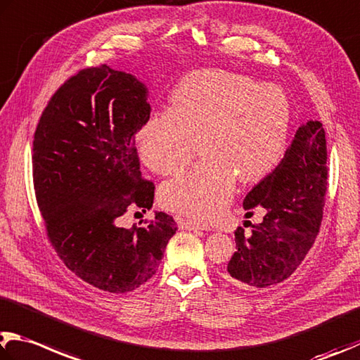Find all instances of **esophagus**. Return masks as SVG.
<instances>
[{"mask_svg":"<svg viewBox=\"0 0 360 360\" xmlns=\"http://www.w3.org/2000/svg\"><path fill=\"white\" fill-rule=\"evenodd\" d=\"M176 220H178V225H179V228H182V230H188V231L207 230V226L201 225V224H197V221H193V220L182 219V217H178V219H176Z\"/></svg>","mask_w":360,"mask_h":360,"instance_id":"obj_1","label":"esophagus"}]
</instances>
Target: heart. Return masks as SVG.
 <instances>
[{
    "instance_id": "1",
    "label": "heart",
    "mask_w": 360,
    "mask_h": 360,
    "mask_svg": "<svg viewBox=\"0 0 360 360\" xmlns=\"http://www.w3.org/2000/svg\"><path fill=\"white\" fill-rule=\"evenodd\" d=\"M290 103L282 89L226 70H193L136 132L141 162L176 174L200 151L191 172L165 182L160 201L169 211L207 221L230 200L236 178L248 184L269 174L286 148Z\"/></svg>"
}]
</instances>
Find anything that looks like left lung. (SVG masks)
Here are the masks:
<instances>
[{"mask_svg":"<svg viewBox=\"0 0 360 360\" xmlns=\"http://www.w3.org/2000/svg\"><path fill=\"white\" fill-rule=\"evenodd\" d=\"M326 134L318 121L296 130L285 158L244 200L245 217L263 214L259 224L244 220L225 278L239 288L263 290L283 282L302 263L319 233L328 186Z\"/></svg>","mask_w":360,"mask_h":360,"instance_id":"obj_1","label":"left lung"}]
</instances>
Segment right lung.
Segmentation results:
<instances>
[{
  "label": "right lung",
  "instance_id": "1",
  "mask_svg": "<svg viewBox=\"0 0 360 360\" xmlns=\"http://www.w3.org/2000/svg\"><path fill=\"white\" fill-rule=\"evenodd\" d=\"M148 86L108 66L80 70L51 97L32 141V176L51 245L75 276L108 292L151 278L178 230L168 214L122 228L129 206L151 209L135 135L149 115Z\"/></svg>",
  "mask_w": 360,
  "mask_h": 360
}]
</instances>
